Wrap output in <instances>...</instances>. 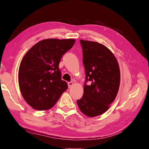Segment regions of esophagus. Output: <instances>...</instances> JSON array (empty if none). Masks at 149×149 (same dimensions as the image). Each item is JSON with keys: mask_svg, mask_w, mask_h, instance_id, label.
<instances>
[{"mask_svg": "<svg viewBox=\"0 0 149 149\" xmlns=\"http://www.w3.org/2000/svg\"><path fill=\"white\" fill-rule=\"evenodd\" d=\"M73 84H74V83H73V82H68V88H71L72 86H73Z\"/></svg>", "mask_w": 149, "mask_h": 149, "instance_id": "34e87169", "label": "esophagus"}]
</instances>
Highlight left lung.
<instances>
[{
  "label": "left lung",
  "instance_id": "8db88e82",
  "mask_svg": "<svg viewBox=\"0 0 149 149\" xmlns=\"http://www.w3.org/2000/svg\"><path fill=\"white\" fill-rule=\"evenodd\" d=\"M86 72L84 93L77 100L81 111L89 117L102 115L109 108L118 93L120 72L113 52L102 44L81 40Z\"/></svg>",
  "mask_w": 149,
  "mask_h": 149
}]
</instances>
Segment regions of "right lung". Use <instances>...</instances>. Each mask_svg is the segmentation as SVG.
Listing matches in <instances>:
<instances>
[{"mask_svg": "<svg viewBox=\"0 0 149 149\" xmlns=\"http://www.w3.org/2000/svg\"><path fill=\"white\" fill-rule=\"evenodd\" d=\"M74 39H46L28 50L19 66L18 84L26 102L33 109L51 108L68 88L61 80L59 64L74 45Z\"/></svg>", "mask_w": 149, "mask_h": 149, "instance_id": "right-lung-1", "label": "right lung"}]
</instances>
